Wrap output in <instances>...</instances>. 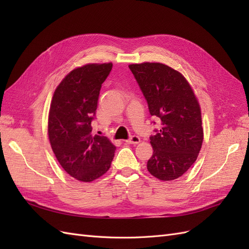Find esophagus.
<instances>
[{"label": "esophagus", "instance_id": "34e87169", "mask_svg": "<svg viewBox=\"0 0 249 249\" xmlns=\"http://www.w3.org/2000/svg\"><path fill=\"white\" fill-rule=\"evenodd\" d=\"M125 142L127 143V144H138V143L140 142V138L138 136H132L131 138L125 140Z\"/></svg>", "mask_w": 249, "mask_h": 249}]
</instances>
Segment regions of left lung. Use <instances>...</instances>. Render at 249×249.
Instances as JSON below:
<instances>
[{"instance_id":"obj_1","label":"left lung","mask_w":249,"mask_h":249,"mask_svg":"<svg viewBox=\"0 0 249 249\" xmlns=\"http://www.w3.org/2000/svg\"><path fill=\"white\" fill-rule=\"evenodd\" d=\"M148 105L161 122L149 137L154 149L147 170L161 180H172L189 169L201 148L203 131L199 104L180 72L162 63L129 65ZM154 124H156L154 122Z\"/></svg>"}]
</instances>
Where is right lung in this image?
<instances>
[{"label":"right lung","mask_w":249,"mask_h":249,"mask_svg":"<svg viewBox=\"0 0 249 249\" xmlns=\"http://www.w3.org/2000/svg\"><path fill=\"white\" fill-rule=\"evenodd\" d=\"M112 63L86 64L71 71L53 95L49 113V139L58 162L81 182H92L106 173L116 147L107 137L92 135L102 84Z\"/></svg>","instance_id":"add662e5"}]
</instances>
